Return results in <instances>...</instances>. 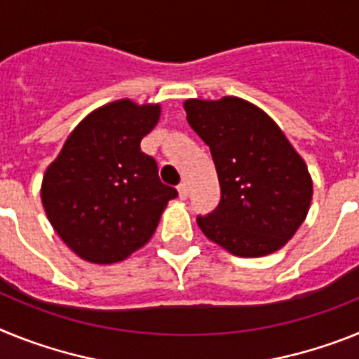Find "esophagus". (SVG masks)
Wrapping results in <instances>:
<instances>
[{"instance_id":"34e87169","label":"esophagus","mask_w":359,"mask_h":359,"mask_svg":"<svg viewBox=\"0 0 359 359\" xmlns=\"http://www.w3.org/2000/svg\"><path fill=\"white\" fill-rule=\"evenodd\" d=\"M177 194H180V199L189 198V187H187V183H180L177 185Z\"/></svg>"}]
</instances>
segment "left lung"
<instances>
[{"label": "left lung", "mask_w": 359, "mask_h": 359, "mask_svg": "<svg viewBox=\"0 0 359 359\" xmlns=\"http://www.w3.org/2000/svg\"><path fill=\"white\" fill-rule=\"evenodd\" d=\"M189 126L210 147L221 199L198 215L201 231L233 255L280 250L304 223L313 182L304 160L277 123L243 98H190Z\"/></svg>", "instance_id": "1"}]
</instances>
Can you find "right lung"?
I'll return each mask as SVG.
<instances>
[{
  "label": "right lung",
  "mask_w": 359,
  "mask_h": 359,
  "mask_svg": "<svg viewBox=\"0 0 359 359\" xmlns=\"http://www.w3.org/2000/svg\"><path fill=\"white\" fill-rule=\"evenodd\" d=\"M160 106L116 100L86 116L43 177L41 199L53 230L95 264L123 261L152 237L176 189L158 177L140 142Z\"/></svg>",
  "instance_id": "add662e5"
}]
</instances>
